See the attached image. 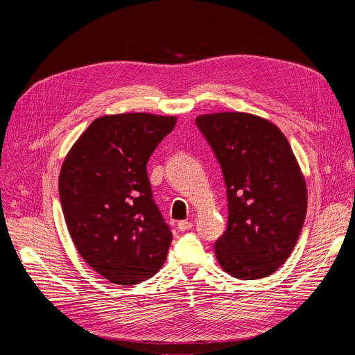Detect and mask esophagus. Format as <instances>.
I'll return each instance as SVG.
<instances>
[{
	"label": "esophagus",
	"mask_w": 355,
	"mask_h": 355,
	"mask_svg": "<svg viewBox=\"0 0 355 355\" xmlns=\"http://www.w3.org/2000/svg\"><path fill=\"white\" fill-rule=\"evenodd\" d=\"M192 227H194V225H192V222H189V220H179L178 222V230L182 232L191 230Z\"/></svg>",
	"instance_id": "1"
}]
</instances>
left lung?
<instances>
[{
    "label": "left lung",
    "instance_id": "left-lung-1",
    "mask_svg": "<svg viewBox=\"0 0 355 355\" xmlns=\"http://www.w3.org/2000/svg\"><path fill=\"white\" fill-rule=\"evenodd\" d=\"M196 124L222 170L228 227L214 243L230 275H271L295 249L306 214V187L280 128L243 112L200 115Z\"/></svg>",
    "mask_w": 355,
    "mask_h": 355
}]
</instances>
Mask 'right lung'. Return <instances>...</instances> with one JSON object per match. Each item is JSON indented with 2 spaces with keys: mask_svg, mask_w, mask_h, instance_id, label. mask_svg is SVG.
<instances>
[{
  "mask_svg": "<svg viewBox=\"0 0 355 355\" xmlns=\"http://www.w3.org/2000/svg\"><path fill=\"white\" fill-rule=\"evenodd\" d=\"M175 116L135 112L94 120L67 155L59 197L83 259L115 284H137L163 266L171 228L153 197L146 164Z\"/></svg>",
  "mask_w": 355,
  "mask_h": 355,
  "instance_id": "obj_1",
  "label": "right lung"
}]
</instances>
